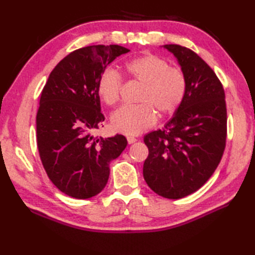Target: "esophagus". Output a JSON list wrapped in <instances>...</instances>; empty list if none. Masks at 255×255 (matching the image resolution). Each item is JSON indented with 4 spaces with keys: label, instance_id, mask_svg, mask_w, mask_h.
Instances as JSON below:
<instances>
[{
    "label": "esophagus",
    "instance_id": "1",
    "mask_svg": "<svg viewBox=\"0 0 255 255\" xmlns=\"http://www.w3.org/2000/svg\"><path fill=\"white\" fill-rule=\"evenodd\" d=\"M127 141H128V143H129V144H131V143H134V142H136V141H137V139L134 138V137L128 136V137H127Z\"/></svg>",
    "mask_w": 255,
    "mask_h": 255
}]
</instances>
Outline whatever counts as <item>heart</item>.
Returning <instances> with one entry per match:
<instances>
[{"instance_id": "obj_1", "label": "heart", "mask_w": 255, "mask_h": 255, "mask_svg": "<svg viewBox=\"0 0 255 255\" xmlns=\"http://www.w3.org/2000/svg\"><path fill=\"white\" fill-rule=\"evenodd\" d=\"M129 78L142 84L138 105H124L113 113L111 122L116 131L136 136L151 128L161 116L174 113L185 97L187 81L180 68L170 67L165 59L145 53L124 63ZM123 79L116 70L107 68L100 75L97 92L103 102L114 105L119 101Z\"/></svg>"}]
</instances>
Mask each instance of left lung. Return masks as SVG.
<instances>
[{"instance_id": "obj_1", "label": "left lung", "mask_w": 255, "mask_h": 255, "mask_svg": "<svg viewBox=\"0 0 255 255\" xmlns=\"http://www.w3.org/2000/svg\"><path fill=\"white\" fill-rule=\"evenodd\" d=\"M177 59L187 81L186 94L164 128L145 134L149 155L143 177L154 193L178 199L209 180L223 158L227 108L223 84L197 53L164 45Z\"/></svg>"}]
</instances>
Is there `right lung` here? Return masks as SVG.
I'll return each mask as SVG.
<instances>
[{"label":"right lung","instance_id":"right-lung-1","mask_svg":"<svg viewBox=\"0 0 255 255\" xmlns=\"http://www.w3.org/2000/svg\"><path fill=\"white\" fill-rule=\"evenodd\" d=\"M130 51L96 45L69 53L52 70L41 92L36 116L37 145L50 181L68 196L86 199L101 193L110 162L127 145L123 134L94 137L104 122L97 82L117 57Z\"/></svg>","mask_w":255,"mask_h":255}]
</instances>
